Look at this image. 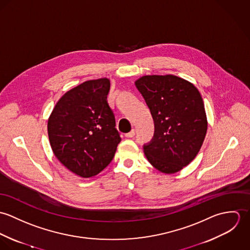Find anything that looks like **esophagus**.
I'll use <instances>...</instances> for the list:
<instances>
[{
  "mask_svg": "<svg viewBox=\"0 0 250 250\" xmlns=\"http://www.w3.org/2000/svg\"><path fill=\"white\" fill-rule=\"evenodd\" d=\"M135 136V130L133 129L131 132H129L128 134H125V137L126 138H133Z\"/></svg>",
  "mask_w": 250,
  "mask_h": 250,
  "instance_id": "34e87169",
  "label": "esophagus"
}]
</instances>
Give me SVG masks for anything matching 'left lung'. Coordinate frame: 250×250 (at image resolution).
<instances>
[{
    "label": "left lung",
    "instance_id": "obj_1",
    "mask_svg": "<svg viewBox=\"0 0 250 250\" xmlns=\"http://www.w3.org/2000/svg\"><path fill=\"white\" fill-rule=\"evenodd\" d=\"M135 84L150 108L154 139L144 145L148 162L159 171L173 174L198 154L208 128L199 90L175 75H145Z\"/></svg>",
    "mask_w": 250,
    "mask_h": 250
}]
</instances>
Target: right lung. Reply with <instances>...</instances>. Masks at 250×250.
<instances>
[{"instance_id": "add662e5", "label": "right lung", "mask_w": 250, "mask_h": 250, "mask_svg": "<svg viewBox=\"0 0 250 250\" xmlns=\"http://www.w3.org/2000/svg\"><path fill=\"white\" fill-rule=\"evenodd\" d=\"M109 86L107 78L83 82L63 94L48 118V137L55 156L82 178L100 173L121 142L107 104Z\"/></svg>"}]
</instances>
